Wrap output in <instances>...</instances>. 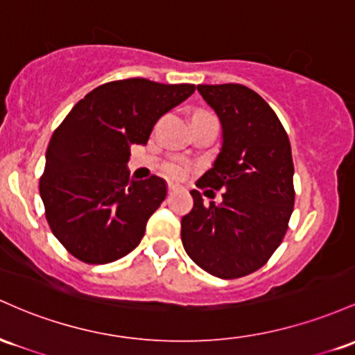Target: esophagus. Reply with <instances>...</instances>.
<instances>
[{
  "label": "esophagus",
  "instance_id": "1",
  "mask_svg": "<svg viewBox=\"0 0 355 355\" xmlns=\"http://www.w3.org/2000/svg\"><path fill=\"white\" fill-rule=\"evenodd\" d=\"M176 189H178V184H174V182H169V184H167V191H169V193H173V191Z\"/></svg>",
  "mask_w": 355,
  "mask_h": 355
}]
</instances>
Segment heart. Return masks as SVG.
I'll use <instances>...</instances> for the list:
<instances>
[{"label": "heart", "instance_id": "b5f03b06", "mask_svg": "<svg viewBox=\"0 0 355 355\" xmlns=\"http://www.w3.org/2000/svg\"><path fill=\"white\" fill-rule=\"evenodd\" d=\"M186 171H188V167L184 164H179V162H173V164L166 167V173L169 174L171 178H182L186 174Z\"/></svg>", "mask_w": 355, "mask_h": 355}]
</instances>
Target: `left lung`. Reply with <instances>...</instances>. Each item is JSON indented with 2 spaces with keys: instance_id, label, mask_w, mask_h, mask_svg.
Returning <instances> with one entry per match:
<instances>
[{
  "instance_id": "obj_1",
  "label": "left lung",
  "mask_w": 355,
  "mask_h": 355,
  "mask_svg": "<svg viewBox=\"0 0 355 355\" xmlns=\"http://www.w3.org/2000/svg\"><path fill=\"white\" fill-rule=\"evenodd\" d=\"M221 122L223 142L198 188L225 189L221 202H202L181 220L186 253L218 278H240L261 268L284 240L293 211L292 147L277 114L240 83L198 85ZM205 191V194L208 193Z\"/></svg>"
}]
</instances>
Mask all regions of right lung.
I'll return each mask as SVG.
<instances>
[{"instance_id":"obj_1","label":"right lung","mask_w":355,"mask_h":355,"mask_svg":"<svg viewBox=\"0 0 355 355\" xmlns=\"http://www.w3.org/2000/svg\"><path fill=\"white\" fill-rule=\"evenodd\" d=\"M194 92L191 83L127 78L87 94L63 119L46 149L40 196L57 240L80 261L105 265L129 254L164 201V179L129 178L130 146Z\"/></svg>"}]
</instances>
